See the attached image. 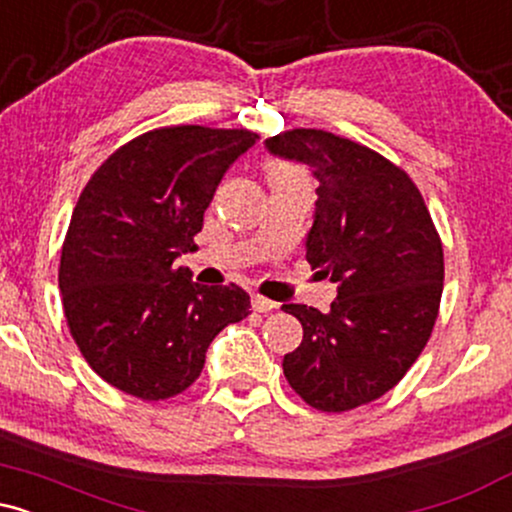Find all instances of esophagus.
Returning a JSON list of instances; mask_svg holds the SVG:
<instances>
[{
	"mask_svg": "<svg viewBox=\"0 0 512 512\" xmlns=\"http://www.w3.org/2000/svg\"><path fill=\"white\" fill-rule=\"evenodd\" d=\"M274 308H276L274 301L260 296V293H252V310H257V313H269V310H274Z\"/></svg>",
	"mask_w": 512,
	"mask_h": 512,
	"instance_id": "1",
	"label": "esophagus"
}]
</instances>
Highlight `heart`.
I'll return each instance as SVG.
<instances>
[{
	"mask_svg": "<svg viewBox=\"0 0 512 512\" xmlns=\"http://www.w3.org/2000/svg\"><path fill=\"white\" fill-rule=\"evenodd\" d=\"M264 173H267V180L272 187H284L293 185V182H305L303 168L296 166V163L284 161V158H269L267 166H264Z\"/></svg>",
	"mask_w": 512,
	"mask_h": 512,
	"instance_id": "obj_1",
	"label": "heart"
}]
</instances>
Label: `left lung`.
<instances>
[{
  "label": "left lung",
  "mask_w": 512,
  "mask_h": 512,
  "mask_svg": "<svg viewBox=\"0 0 512 512\" xmlns=\"http://www.w3.org/2000/svg\"><path fill=\"white\" fill-rule=\"evenodd\" d=\"M267 149L313 168L305 260L337 284L327 313L281 305L303 325L284 375L313 409H356L390 392L431 339L443 243L419 187L378 151L325 129H289L269 137Z\"/></svg>",
  "instance_id": "obj_1"
}]
</instances>
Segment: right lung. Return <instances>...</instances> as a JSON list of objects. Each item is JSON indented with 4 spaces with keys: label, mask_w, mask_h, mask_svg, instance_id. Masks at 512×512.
Returning a JSON list of instances; mask_svg holds the SVG:
<instances>
[{
    "label": "right lung",
    "mask_w": 512,
    "mask_h": 512,
    "mask_svg": "<svg viewBox=\"0 0 512 512\" xmlns=\"http://www.w3.org/2000/svg\"><path fill=\"white\" fill-rule=\"evenodd\" d=\"M250 129L161 127L110 154L76 202L60 257L69 332L108 385L158 402L199 378L209 344L250 315L240 286H202L178 267L195 248Z\"/></svg>",
    "instance_id": "right-lung-1"
}]
</instances>
